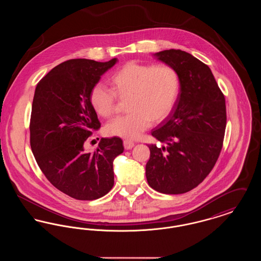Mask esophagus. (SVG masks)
I'll return each mask as SVG.
<instances>
[{
    "mask_svg": "<svg viewBox=\"0 0 261 261\" xmlns=\"http://www.w3.org/2000/svg\"><path fill=\"white\" fill-rule=\"evenodd\" d=\"M123 145H124L125 149H132L134 147V142L130 140H124Z\"/></svg>",
    "mask_w": 261,
    "mask_h": 261,
    "instance_id": "34e87169",
    "label": "esophagus"
}]
</instances>
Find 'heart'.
I'll use <instances>...</instances> for the list:
<instances>
[{"mask_svg": "<svg viewBox=\"0 0 261 261\" xmlns=\"http://www.w3.org/2000/svg\"><path fill=\"white\" fill-rule=\"evenodd\" d=\"M112 87L97 84L92 89L90 101L99 116L109 118L115 112L117 98L128 99L129 112L114 118L106 126L112 136L136 139L153 123L164 120L179 95V77L167 64H142L130 62L112 75Z\"/></svg>", "mask_w": 261, "mask_h": 261, "instance_id": "obj_1", "label": "heart"}]
</instances>
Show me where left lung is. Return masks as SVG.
<instances>
[{
  "label": "left lung",
  "instance_id": "obj_1",
  "mask_svg": "<svg viewBox=\"0 0 261 261\" xmlns=\"http://www.w3.org/2000/svg\"><path fill=\"white\" fill-rule=\"evenodd\" d=\"M153 56L176 70L180 93L173 111L151 132L162 145H149L146 177L160 193L184 194L200 184L218 160L225 98L211 68L191 54L171 49Z\"/></svg>",
  "mask_w": 261,
  "mask_h": 261
}]
</instances>
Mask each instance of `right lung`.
<instances>
[{
    "mask_svg": "<svg viewBox=\"0 0 261 261\" xmlns=\"http://www.w3.org/2000/svg\"><path fill=\"white\" fill-rule=\"evenodd\" d=\"M117 62L75 59L54 67L38 83L30 118V146L51 185L80 200L107 195L114 184L113 161L123 152L118 137L102 138L93 152L85 142L100 127L90 101L100 76Z\"/></svg>",
    "mask_w": 261,
    "mask_h": 261,
    "instance_id": "1",
    "label": "right lung"
}]
</instances>
